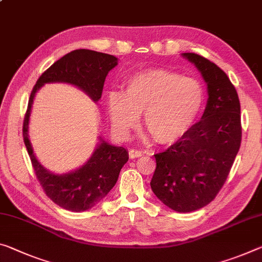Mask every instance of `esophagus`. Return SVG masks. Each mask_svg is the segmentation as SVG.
Instances as JSON below:
<instances>
[{"mask_svg":"<svg viewBox=\"0 0 262 262\" xmlns=\"http://www.w3.org/2000/svg\"><path fill=\"white\" fill-rule=\"evenodd\" d=\"M142 151L138 150V149H130L129 150V157L130 159H136V157H141L142 156Z\"/></svg>","mask_w":262,"mask_h":262,"instance_id":"1","label":"esophagus"}]
</instances>
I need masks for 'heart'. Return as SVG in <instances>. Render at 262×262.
<instances>
[{"mask_svg":"<svg viewBox=\"0 0 262 262\" xmlns=\"http://www.w3.org/2000/svg\"><path fill=\"white\" fill-rule=\"evenodd\" d=\"M204 99V89L196 79L157 69L133 74L124 82L123 94L110 93L107 107L119 134H128L144 113V126L154 140L171 144L193 126Z\"/></svg>","mask_w":262,"mask_h":262,"instance_id":"b5f03b06","label":"heart"}]
</instances>
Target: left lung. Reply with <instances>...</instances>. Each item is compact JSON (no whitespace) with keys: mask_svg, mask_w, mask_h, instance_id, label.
I'll list each match as a JSON object with an SVG mask.
<instances>
[{"mask_svg":"<svg viewBox=\"0 0 262 262\" xmlns=\"http://www.w3.org/2000/svg\"><path fill=\"white\" fill-rule=\"evenodd\" d=\"M207 84L206 108L190 130L167 150L155 154L152 192L177 212H191L213 201L242 143L238 93L227 74L197 53H183Z\"/></svg>","mask_w":262,"mask_h":262,"instance_id":"left-lung-1","label":"left lung"}]
</instances>
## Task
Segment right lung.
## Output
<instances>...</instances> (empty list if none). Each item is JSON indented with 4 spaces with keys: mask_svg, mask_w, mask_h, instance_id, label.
<instances>
[{
    "mask_svg": "<svg viewBox=\"0 0 262 262\" xmlns=\"http://www.w3.org/2000/svg\"><path fill=\"white\" fill-rule=\"evenodd\" d=\"M118 58L107 53L79 49L61 57L41 73L29 98L23 121V140L37 180L47 196L65 210L81 212L97 205L118 181L120 170L127 163L128 152L101 140L92 157L76 171L53 175L37 161L28 138V124L32 101L39 87L47 82H69L76 85L94 101L101 98L103 82Z\"/></svg>",
    "mask_w": 262,
    "mask_h": 262,
    "instance_id": "add662e5",
    "label": "right lung"
}]
</instances>
